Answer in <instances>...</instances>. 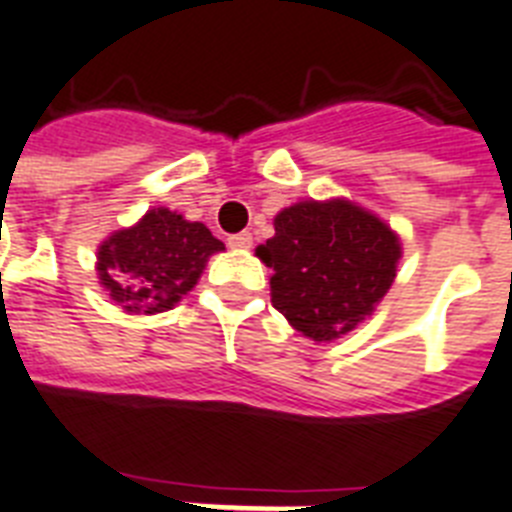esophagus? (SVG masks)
Returning a JSON list of instances; mask_svg holds the SVG:
<instances>
[{
    "instance_id": "esophagus-1",
    "label": "esophagus",
    "mask_w": 512,
    "mask_h": 512,
    "mask_svg": "<svg viewBox=\"0 0 512 512\" xmlns=\"http://www.w3.org/2000/svg\"><path fill=\"white\" fill-rule=\"evenodd\" d=\"M227 243H230V248H251L253 235L251 232H238V235H230Z\"/></svg>"
}]
</instances>
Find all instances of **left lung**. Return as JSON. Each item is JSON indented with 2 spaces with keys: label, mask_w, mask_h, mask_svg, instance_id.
<instances>
[{
  "label": "left lung",
  "mask_w": 512,
  "mask_h": 512,
  "mask_svg": "<svg viewBox=\"0 0 512 512\" xmlns=\"http://www.w3.org/2000/svg\"><path fill=\"white\" fill-rule=\"evenodd\" d=\"M400 238L345 198L301 201L274 217L256 248L272 269V306L314 342H332L371 316L395 282Z\"/></svg>",
  "instance_id": "obj_1"
}]
</instances>
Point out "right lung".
<instances>
[{
    "label": "right lung",
    "instance_id": "obj_1",
    "mask_svg": "<svg viewBox=\"0 0 512 512\" xmlns=\"http://www.w3.org/2000/svg\"><path fill=\"white\" fill-rule=\"evenodd\" d=\"M217 251H225V243L209 227L159 206L101 243L96 272L117 306L130 314H162L193 290Z\"/></svg>",
    "mask_w": 512,
    "mask_h": 512
}]
</instances>
